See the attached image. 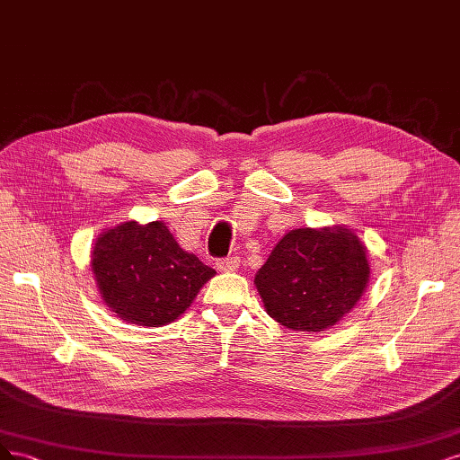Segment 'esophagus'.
I'll list each match as a JSON object with an SVG mask.
<instances>
[{
	"label": "esophagus",
	"mask_w": 460,
	"mask_h": 460,
	"mask_svg": "<svg viewBox=\"0 0 460 460\" xmlns=\"http://www.w3.org/2000/svg\"><path fill=\"white\" fill-rule=\"evenodd\" d=\"M216 268H217V271H221V273H231V271H234L236 268H239V258L231 256V258L217 260V261H216Z\"/></svg>",
	"instance_id": "obj_1"
}]
</instances>
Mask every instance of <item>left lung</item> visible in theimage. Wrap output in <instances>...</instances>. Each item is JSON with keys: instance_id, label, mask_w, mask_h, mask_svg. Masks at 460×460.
Here are the masks:
<instances>
[{"instance_id": "8db88e82", "label": "left lung", "mask_w": 460, "mask_h": 460, "mask_svg": "<svg viewBox=\"0 0 460 460\" xmlns=\"http://www.w3.org/2000/svg\"><path fill=\"white\" fill-rule=\"evenodd\" d=\"M367 246L346 226L292 229L254 277L268 315L317 334L342 321L368 287Z\"/></svg>"}]
</instances>
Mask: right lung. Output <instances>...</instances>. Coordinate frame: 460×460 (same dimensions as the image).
Masks as SVG:
<instances>
[{"label": "right lung", "mask_w": 460, "mask_h": 460, "mask_svg": "<svg viewBox=\"0 0 460 460\" xmlns=\"http://www.w3.org/2000/svg\"><path fill=\"white\" fill-rule=\"evenodd\" d=\"M101 300L139 327H164L197 298L216 271L183 250L162 221H122L102 231L92 250Z\"/></svg>", "instance_id": "right-lung-1"}]
</instances>
